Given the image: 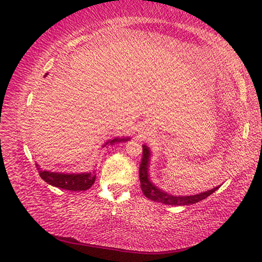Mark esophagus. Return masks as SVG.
<instances>
[{"label": "esophagus", "mask_w": 262, "mask_h": 262, "mask_svg": "<svg viewBox=\"0 0 262 262\" xmlns=\"http://www.w3.org/2000/svg\"><path fill=\"white\" fill-rule=\"evenodd\" d=\"M147 128H148V127H143V128H142V132H141V133H142V134H143V135H148V130H149V129H147Z\"/></svg>", "instance_id": "34e87169"}]
</instances>
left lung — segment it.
<instances>
[{"mask_svg":"<svg viewBox=\"0 0 262 262\" xmlns=\"http://www.w3.org/2000/svg\"><path fill=\"white\" fill-rule=\"evenodd\" d=\"M143 148V156H142V161H141V165H140V181H141V189L143 194L147 196L150 200H152L155 202H161L164 203V205H170V206H188V205H193V203H196L199 201L203 200L211 195L220 188V186L217 187L207 190V192L203 193H199L195 195H188V196H181V195H172L168 194L164 190L159 189L157 186H155L151 181L149 179V174H148V168H149V162H150V150L147 147V145H142Z\"/></svg>","mask_w":262,"mask_h":262,"instance_id":"1","label":"left lung"}]
</instances>
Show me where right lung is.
<instances>
[{
	"label": "right lung",
	"mask_w": 262,
	"mask_h": 262,
	"mask_svg": "<svg viewBox=\"0 0 262 262\" xmlns=\"http://www.w3.org/2000/svg\"><path fill=\"white\" fill-rule=\"evenodd\" d=\"M128 140H129V137H122V139H120V137H115V139L108 140L106 142L104 147H106L107 144L113 145L114 143H118V142H126ZM37 167L39 170V176L41 177L42 180H45L47 184L62 189L74 190V192L86 190L94 185L96 180L95 172H84V173H60V172L43 171L38 164Z\"/></svg>",
	"instance_id": "obj_1"
}]
</instances>
